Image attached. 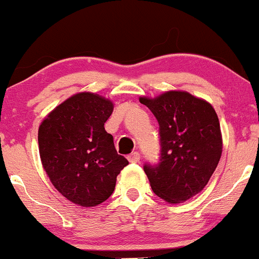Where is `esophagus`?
Here are the masks:
<instances>
[{
    "instance_id": "obj_1",
    "label": "esophagus",
    "mask_w": 259,
    "mask_h": 259,
    "mask_svg": "<svg viewBox=\"0 0 259 259\" xmlns=\"http://www.w3.org/2000/svg\"><path fill=\"white\" fill-rule=\"evenodd\" d=\"M127 160L130 163H139L140 162V153L139 152H133L127 156Z\"/></svg>"
}]
</instances>
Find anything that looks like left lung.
I'll return each instance as SVG.
<instances>
[{
	"mask_svg": "<svg viewBox=\"0 0 259 259\" xmlns=\"http://www.w3.org/2000/svg\"><path fill=\"white\" fill-rule=\"evenodd\" d=\"M159 124V163H146L153 192L168 203H180L201 192L214 173L223 151L218 115L210 103L186 91L140 97Z\"/></svg>",
	"mask_w": 259,
	"mask_h": 259,
	"instance_id": "left-lung-1",
	"label": "left lung"
}]
</instances>
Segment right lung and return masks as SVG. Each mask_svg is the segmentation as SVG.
<instances>
[{
    "mask_svg": "<svg viewBox=\"0 0 259 259\" xmlns=\"http://www.w3.org/2000/svg\"><path fill=\"white\" fill-rule=\"evenodd\" d=\"M113 102L79 92L49 113L38 127V151L52 185L67 200L95 207L114 191L118 174L129 164L117 153L105 123Z\"/></svg>",
    "mask_w": 259,
    "mask_h": 259,
    "instance_id": "1",
    "label": "right lung"
}]
</instances>
